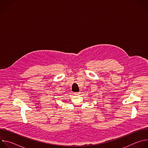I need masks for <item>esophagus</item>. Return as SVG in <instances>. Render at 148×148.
<instances>
[{
  "label": "esophagus",
  "instance_id": "1",
  "mask_svg": "<svg viewBox=\"0 0 148 148\" xmlns=\"http://www.w3.org/2000/svg\"><path fill=\"white\" fill-rule=\"evenodd\" d=\"M80 94V92H75V93H74V95H79Z\"/></svg>",
  "mask_w": 148,
  "mask_h": 148
}]
</instances>
